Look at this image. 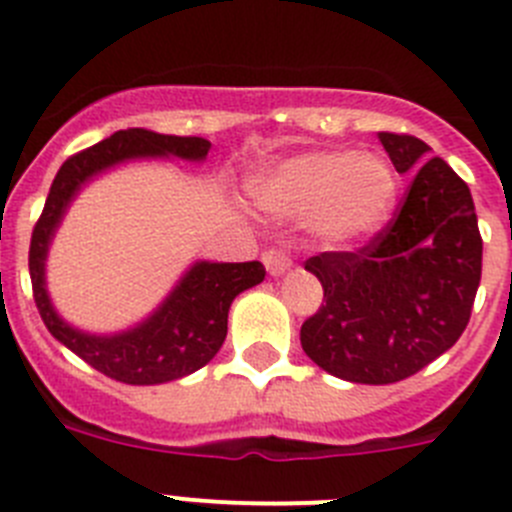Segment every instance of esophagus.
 <instances>
[{
	"label": "esophagus",
	"instance_id": "esophagus-1",
	"mask_svg": "<svg viewBox=\"0 0 512 512\" xmlns=\"http://www.w3.org/2000/svg\"><path fill=\"white\" fill-rule=\"evenodd\" d=\"M264 264L271 277H282L284 271L292 266V261H289V256L282 251V248H269V251L264 253Z\"/></svg>",
	"mask_w": 512,
	"mask_h": 512
}]
</instances>
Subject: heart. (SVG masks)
<instances>
[{
  "instance_id": "heart-1",
  "label": "heart",
  "mask_w": 512,
  "mask_h": 512,
  "mask_svg": "<svg viewBox=\"0 0 512 512\" xmlns=\"http://www.w3.org/2000/svg\"><path fill=\"white\" fill-rule=\"evenodd\" d=\"M256 205L292 220L310 217L328 243H356L377 233L395 205L392 169L374 153L310 151L261 171L251 184Z\"/></svg>"
}]
</instances>
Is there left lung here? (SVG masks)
<instances>
[{
  "label": "left lung",
  "instance_id": "left-lung-1",
  "mask_svg": "<svg viewBox=\"0 0 512 512\" xmlns=\"http://www.w3.org/2000/svg\"><path fill=\"white\" fill-rule=\"evenodd\" d=\"M400 174H413L395 220L359 251L305 261L323 305L302 323L305 354L346 382L413 377L464 333L482 277L472 192L413 135L379 133Z\"/></svg>",
  "mask_w": 512,
  "mask_h": 512
}]
</instances>
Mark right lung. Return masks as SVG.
Wrapping results in <instances>:
<instances>
[{"instance_id": "right-lung-1", "label": "right lung", "mask_w": 512, "mask_h": 512, "mask_svg": "<svg viewBox=\"0 0 512 512\" xmlns=\"http://www.w3.org/2000/svg\"><path fill=\"white\" fill-rule=\"evenodd\" d=\"M210 140L161 135L153 130H117L97 146L71 156L58 169L43 215L30 241V279L40 318L51 336L104 377L125 384H164L197 372L220 351L228 336V310L246 289L264 282L266 269L259 261L212 264L197 261L179 279L161 305L143 323L120 333L97 336L61 318L45 287V259L53 235L76 194L102 171L138 158H184L205 161Z\"/></svg>"}]
</instances>
